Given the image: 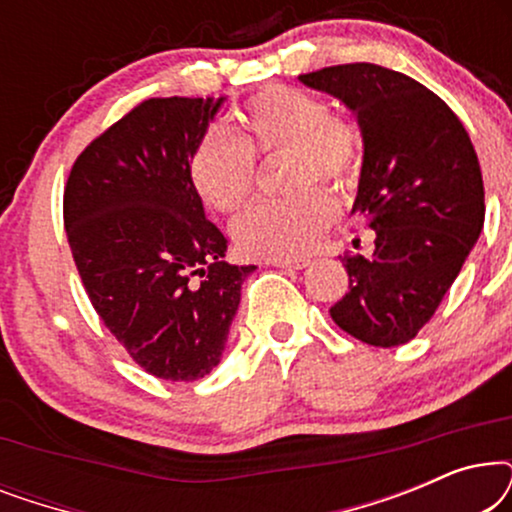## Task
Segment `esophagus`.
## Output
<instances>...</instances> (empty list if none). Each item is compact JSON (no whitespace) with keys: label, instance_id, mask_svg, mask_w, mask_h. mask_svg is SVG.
Here are the masks:
<instances>
[{"label":"esophagus","instance_id":"obj_1","mask_svg":"<svg viewBox=\"0 0 512 512\" xmlns=\"http://www.w3.org/2000/svg\"><path fill=\"white\" fill-rule=\"evenodd\" d=\"M265 263L275 265V268H289V270H303L307 263L305 258H265Z\"/></svg>","mask_w":512,"mask_h":512}]
</instances>
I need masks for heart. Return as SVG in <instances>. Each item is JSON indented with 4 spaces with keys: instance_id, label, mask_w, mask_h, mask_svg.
I'll return each mask as SVG.
<instances>
[{
    "instance_id": "b5f03b06",
    "label": "heart",
    "mask_w": 512,
    "mask_h": 512,
    "mask_svg": "<svg viewBox=\"0 0 512 512\" xmlns=\"http://www.w3.org/2000/svg\"><path fill=\"white\" fill-rule=\"evenodd\" d=\"M240 132L207 130L191 153L193 188L216 212H237L256 186V156L286 153V184L298 188L279 200L249 207L233 221V240L258 258H296L314 247L338 207L312 181L345 191L363 165L356 125L331 114L319 95L291 86H270L237 111Z\"/></svg>"
}]
</instances>
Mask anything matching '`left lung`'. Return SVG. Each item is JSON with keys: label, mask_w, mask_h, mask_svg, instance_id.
Here are the masks:
<instances>
[{"label": "left lung", "mask_w": 512, "mask_h": 512, "mask_svg": "<svg viewBox=\"0 0 512 512\" xmlns=\"http://www.w3.org/2000/svg\"><path fill=\"white\" fill-rule=\"evenodd\" d=\"M300 81L359 118L363 167L352 214L375 230L373 256H342L349 291L328 312L366 345H405L436 314L485 223L471 137L436 93L394 69L349 62Z\"/></svg>", "instance_id": "obj_1"}]
</instances>
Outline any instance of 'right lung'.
<instances>
[{"instance_id": "1", "label": "right lung", "mask_w": 512, "mask_h": 512, "mask_svg": "<svg viewBox=\"0 0 512 512\" xmlns=\"http://www.w3.org/2000/svg\"><path fill=\"white\" fill-rule=\"evenodd\" d=\"M223 97H151L74 160L67 240L95 312L130 359L170 382L221 359L256 265H228V240L193 188L191 153Z\"/></svg>"}]
</instances>
